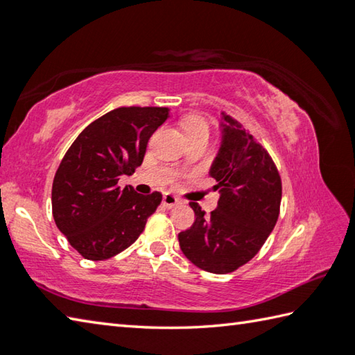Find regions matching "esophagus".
<instances>
[{
  "instance_id": "obj_1",
  "label": "esophagus",
  "mask_w": 355,
  "mask_h": 355,
  "mask_svg": "<svg viewBox=\"0 0 355 355\" xmlns=\"http://www.w3.org/2000/svg\"><path fill=\"white\" fill-rule=\"evenodd\" d=\"M178 203H180V198L177 196L169 194V192L163 196V205L166 206V208H173V206H177Z\"/></svg>"
}]
</instances>
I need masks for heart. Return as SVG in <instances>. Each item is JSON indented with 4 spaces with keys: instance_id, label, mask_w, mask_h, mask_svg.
<instances>
[{
    "instance_id": "heart-1",
    "label": "heart",
    "mask_w": 355,
    "mask_h": 355,
    "mask_svg": "<svg viewBox=\"0 0 355 355\" xmlns=\"http://www.w3.org/2000/svg\"><path fill=\"white\" fill-rule=\"evenodd\" d=\"M183 132L186 135V138L196 137V135L202 133L208 135V125H206L205 119L200 118V116H189V118L183 122Z\"/></svg>"
}]
</instances>
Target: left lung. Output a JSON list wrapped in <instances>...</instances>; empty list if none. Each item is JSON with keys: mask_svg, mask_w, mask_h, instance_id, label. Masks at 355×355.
<instances>
[{"mask_svg": "<svg viewBox=\"0 0 355 355\" xmlns=\"http://www.w3.org/2000/svg\"><path fill=\"white\" fill-rule=\"evenodd\" d=\"M209 175L220 192L217 208L205 216L202 206L189 202L196 222L178 234V242L194 266L225 275L253 259L266 243L279 216L282 184L268 152L227 114Z\"/></svg>", "mask_w": 355, "mask_h": 355, "instance_id": "obj_1", "label": "left lung"}]
</instances>
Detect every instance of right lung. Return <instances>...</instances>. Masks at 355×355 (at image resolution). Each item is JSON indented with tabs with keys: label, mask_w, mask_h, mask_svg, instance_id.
Instances as JSON below:
<instances>
[{
	"label": "right lung",
	"mask_w": 355,
	"mask_h": 355,
	"mask_svg": "<svg viewBox=\"0 0 355 355\" xmlns=\"http://www.w3.org/2000/svg\"><path fill=\"white\" fill-rule=\"evenodd\" d=\"M166 107H119L82 130L53 182L54 222L71 247L105 261L138 239L163 196L119 188L121 175L141 166L153 132L169 118Z\"/></svg>",
	"instance_id": "1"
}]
</instances>
